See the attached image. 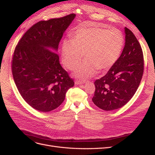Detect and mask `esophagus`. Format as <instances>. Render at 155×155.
I'll return each mask as SVG.
<instances>
[{
  "label": "esophagus",
  "instance_id": "obj_1",
  "mask_svg": "<svg viewBox=\"0 0 155 155\" xmlns=\"http://www.w3.org/2000/svg\"><path fill=\"white\" fill-rule=\"evenodd\" d=\"M86 83V81H81V80H76L75 81L76 85H81V84H84Z\"/></svg>",
  "mask_w": 155,
  "mask_h": 155
}]
</instances>
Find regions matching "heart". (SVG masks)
Here are the masks:
<instances>
[{"instance_id": "b5f03b06", "label": "heart", "mask_w": 155, "mask_h": 155, "mask_svg": "<svg viewBox=\"0 0 155 155\" xmlns=\"http://www.w3.org/2000/svg\"><path fill=\"white\" fill-rule=\"evenodd\" d=\"M124 44V37L118 29L107 30L97 27H83L78 30L72 41H64L62 45L63 63L68 70L76 68L83 59L76 76L86 79L110 68L118 59Z\"/></svg>"}]
</instances>
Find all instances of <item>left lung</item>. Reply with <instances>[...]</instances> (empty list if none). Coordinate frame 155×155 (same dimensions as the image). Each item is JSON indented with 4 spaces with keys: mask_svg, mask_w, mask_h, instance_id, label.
<instances>
[{
    "mask_svg": "<svg viewBox=\"0 0 155 155\" xmlns=\"http://www.w3.org/2000/svg\"><path fill=\"white\" fill-rule=\"evenodd\" d=\"M125 43L122 53L106 75L94 82L92 101L109 111L119 109L133 97L143 73V55L137 37L125 28Z\"/></svg>",
    "mask_w": 155,
    "mask_h": 155,
    "instance_id": "left-lung-1",
    "label": "left lung"
}]
</instances>
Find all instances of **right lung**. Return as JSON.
Listing matches in <instances>:
<instances>
[{
    "label": "right lung",
    "instance_id": "1",
    "mask_svg": "<svg viewBox=\"0 0 155 155\" xmlns=\"http://www.w3.org/2000/svg\"><path fill=\"white\" fill-rule=\"evenodd\" d=\"M75 17L72 13L37 22L23 35L14 50L12 61L14 81L23 99L37 110L55 109L74 85L73 79L60 64L56 51L63 33Z\"/></svg>",
    "mask_w": 155,
    "mask_h": 155
}]
</instances>
